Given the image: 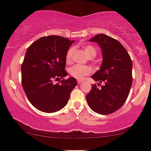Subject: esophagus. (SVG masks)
I'll return each mask as SVG.
<instances>
[{"label":"esophagus","mask_w":151,"mask_h":151,"mask_svg":"<svg viewBox=\"0 0 151 151\" xmlns=\"http://www.w3.org/2000/svg\"><path fill=\"white\" fill-rule=\"evenodd\" d=\"M77 83L78 84H81L82 83V81H81L78 80V81H77Z\"/></svg>","instance_id":"obj_1"}]
</instances>
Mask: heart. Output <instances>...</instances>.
<instances>
[{
	"instance_id": "heart-1",
	"label": "heart",
	"mask_w": 151,
	"mask_h": 151,
	"mask_svg": "<svg viewBox=\"0 0 151 151\" xmlns=\"http://www.w3.org/2000/svg\"><path fill=\"white\" fill-rule=\"evenodd\" d=\"M83 49L88 58H93L96 55V48L92 45H86L83 47ZM75 50V47H71L67 51L66 55H65V61L68 64L73 62V55ZM69 73L73 77L76 78V79L81 80L86 77V76L90 75L91 73H92V70L88 66L75 65L70 68Z\"/></svg>"
}]
</instances>
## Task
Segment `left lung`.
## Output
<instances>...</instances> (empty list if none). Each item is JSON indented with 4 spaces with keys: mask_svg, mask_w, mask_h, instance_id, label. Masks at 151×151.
Returning <instances> with one entry per match:
<instances>
[{
    "mask_svg": "<svg viewBox=\"0 0 151 151\" xmlns=\"http://www.w3.org/2000/svg\"><path fill=\"white\" fill-rule=\"evenodd\" d=\"M90 42H97L101 48L103 63L101 68L92 76L96 81L103 83L101 89L92 86L86 100L91 109L97 114L114 113L123 105L132 85V61L125 48L114 38L97 34Z\"/></svg>",
    "mask_w": 151,
    "mask_h": 151,
    "instance_id": "left-lung-1",
    "label": "left lung"
}]
</instances>
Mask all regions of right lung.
<instances>
[{
    "label": "right lung",
    "mask_w": 151,
    "mask_h": 151,
    "mask_svg": "<svg viewBox=\"0 0 151 151\" xmlns=\"http://www.w3.org/2000/svg\"><path fill=\"white\" fill-rule=\"evenodd\" d=\"M74 41L57 35L42 37L27 48L21 66L22 85L33 107L46 113L59 111L66 105L76 86L73 77H65V55Z\"/></svg>",
    "instance_id": "1"
}]
</instances>
